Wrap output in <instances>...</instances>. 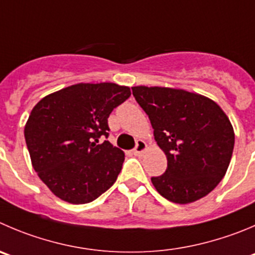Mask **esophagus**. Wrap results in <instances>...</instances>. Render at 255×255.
Masks as SVG:
<instances>
[{"label": "esophagus", "mask_w": 255, "mask_h": 255, "mask_svg": "<svg viewBox=\"0 0 255 255\" xmlns=\"http://www.w3.org/2000/svg\"><path fill=\"white\" fill-rule=\"evenodd\" d=\"M146 144H145V141H142V140H137L136 142V146H135L134 149V154L135 155H142L145 151H146Z\"/></svg>", "instance_id": "obj_1"}]
</instances>
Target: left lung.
Returning a JSON list of instances; mask_svg holds the SVG:
<instances>
[{
    "label": "left lung",
    "instance_id": "8db88e82",
    "mask_svg": "<svg viewBox=\"0 0 255 255\" xmlns=\"http://www.w3.org/2000/svg\"><path fill=\"white\" fill-rule=\"evenodd\" d=\"M131 89L168 159L166 171L151 178L152 185L176 204L204 198L224 178L232 159L234 130L228 116L200 94L160 86Z\"/></svg>",
    "mask_w": 255,
    "mask_h": 255
}]
</instances>
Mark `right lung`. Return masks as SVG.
<instances>
[{
  "label": "right lung",
  "mask_w": 255,
  "mask_h": 255,
  "mask_svg": "<svg viewBox=\"0 0 255 255\" xmlns=\"http://www.w3.org/2000/svg\"><path fill=\"white\" fill-rule=\"evenodd\" d=\"M130 95V87L113 82H81L36 104L26 144L38 178L57 198L86 204L115 183L125 154L99 137H108L109 115Z\"/></svg>",
  "instance_id": "1"
}]
</instances>
